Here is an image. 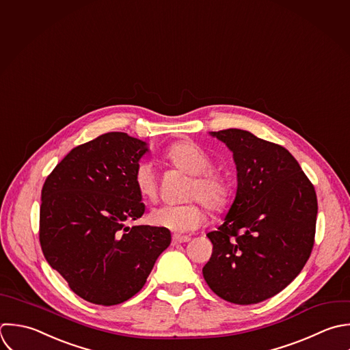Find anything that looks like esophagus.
<instances>
[{
    "instance_id": "obj_1",
    "label": "esophagus",
    "mask_w": 350,
    "mask_h": 350,
    "mask_svg": "<svg viewBox=\"0 0 350 350\" xmlns=\"http://www.w3.org/2000/svg\"><path fill=\"white\" fill-rule=\"evenodd\" d=\"M191 240L189 236H183V234H174L172 237V244L173 245H177V244H181V243H188Z\"/></svg>"
}]
</instances>
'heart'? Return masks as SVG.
<instances>
[{"label": "heart", "mask_w": 350, "mask_h": 350, "mask_svg": "<svg viewBox=\"0 0 350 350\" xmlns=\"http://www.w3.org/2000/svg\"><path fill=\"white\" fill-rule=\"evenodd\" d=\"M162 159L191 174L185 198H198L208 210L214 213L224 211L229 203V185L224 174L211 169L208 154L192 140H178L170 144L162 152ZM133 185L139 196L154 202L158 196V180L154 169L148 163H139L133 172ZM148 219L152 225L169 229L172 232H189L202 225L206 219V211L198 202L185 204H162L154 208Z\"/></svg>", "instance_id": "obj_1"}]
</instances>
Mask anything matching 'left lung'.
Listing matches in <instances>:
<instances>
[{
	"instance_id": "1",
	"label": "left lung",
	"mask_w": 350,
	"mask_h": 350,
	"mask_svg": "<svg viewBox=\"0 0 350 350\" xmlns=\"http://www.w3.org/2000/svg\"><path fill=\"white\" fill-rule=\"evenodd\" d=\"M211 135L233 152L237 192L224 225L207 234L213 255L203 277L221 299L258 304L285 289L310 259L317 192L285 147L243 129Z\"/></svg>"
}]
</instances>
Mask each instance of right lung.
Here are the masks:
<instances>
[{"mask_svg": "<svg viewBox=\"0 0 350 350\" xmlns=\"http://www.w3.org/2000/svg\"><path fill=\"white\" fill-rule=\"evenodd\" d=\"M146 151V142L109 132L70 150L43 184L42 252L88 303L129 300L170 244L169 229L126 226L144 214L133 172Z\"/></svg>", "mask_w": 350, "mask_h": 350, "instance_id": "1", "label": "right lung"}]
</instances>
